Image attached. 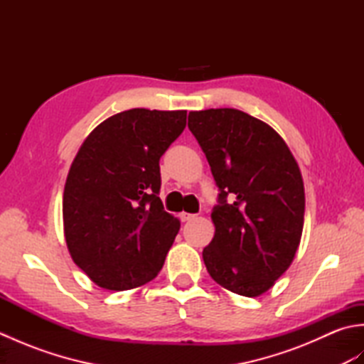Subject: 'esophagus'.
I'll return each instance as SVG.
<instances>
[{"mask_svg":"<svg viewBox=\"0 0 364 364\" xmlns=\"http://www.w3.org/2000/svg\"><path fill=\"white\" fill-rule=\"evenodd\" d=\"M180 219H181V222H188V220H192V219H196V214H189V213H181V214H180Z\"/></svg>","mask_w":364,"mask_h":364,"instance_id":"1","label":"esophagus"}]
</instances>
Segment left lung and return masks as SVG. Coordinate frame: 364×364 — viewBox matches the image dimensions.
Listing matches in <instances>:
<instances>
[{
	"label": "left lung",
	"instance_id": "left-lung-1",
	"mask_svg": "<svg viewBox=\"0 0 364 364\" xmlns=\"http://www.w3.org/2000/svg\"><path fill=\"white\" fill-rule=\"evenodd\" d=\"M188 127L219 188L205 266L225 289L261 296L299 249L305 214L300 168L274 128L239 109L192 111Z\"/></svg>",
	"mask_w": 364,
	"mask_h": 364
}]
</instances>
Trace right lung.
Instances as JSON below:
<instances>
[{
  "label": "right lung",
  "instance_id": "obj_1",
  "mask_svg": "<svg viewBox=\"0 0 364 364\" xmlns=\"http://www.w3.org/2000/svg\"><path fill=\"white\" fill-rule=\"evenodd\" d=\"M186 111L136 109L92 131L68 172L64 235L82 272L111 291L153 280L180 230L159 196V159L186 127Z\"/></svg>",
  "mask_w": 364,
  "mask_h": 364
}]
</instances>
